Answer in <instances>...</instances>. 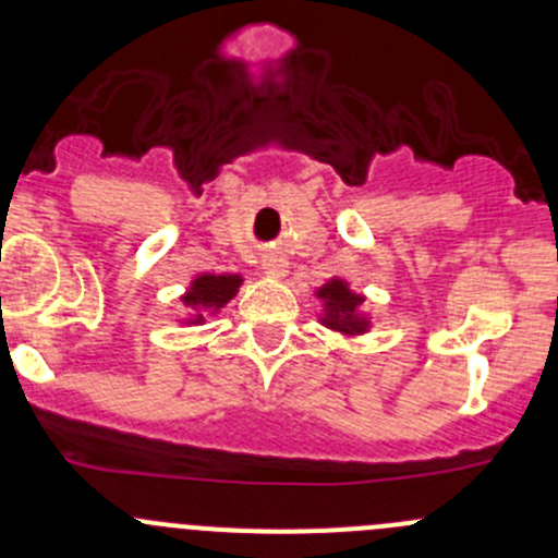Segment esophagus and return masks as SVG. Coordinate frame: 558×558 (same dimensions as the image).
<instances>
[{"mask_svg": "<svg viewBox=\"0 0 558 558\" xmlns=\"http://www.w3.org/2000/svg\"><path fill=\"white\" fill-rule=\"evenodd\" d=\"M286 267H289V262H286V258H280V256H269V258H264V264H262L264 272L272 275V278H283V275H286Z\"/></svg>", "mask_w": 558, "mask_h": 558, "instance_id": "esophagus-1", "label": "esophagus"}]
</instances>
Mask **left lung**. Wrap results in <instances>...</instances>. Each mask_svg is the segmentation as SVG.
Listing matches in <instances>:
<instances>
[{"label":"left lung","instance_id":"8db88e82","mask_svg":"<svg viewBox=\"0 0 558 558\" xmlns=\"http://www.w3.org/2000/svg\"><path fill=\"white\" fill-rule=\"evenodd\" d=\"M320 300L326 302V315H324V324L329 329L337 331H345V335H362L367 329V320L364 315H359V305H362V296L353 294L348 289V283L342 280H331L326 283L324 289L318 291Z\"/></svg>","mask_w":558,"mask_h":558}]
</instances>
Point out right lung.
Here are the masks:
<instances>
[{
  "instance_id": "add662e5",
  "label": "right lung",
  "mask_w": 558,
  "mask_h": 558,
  "mask_svg": "<svg viewBox=\"0 0 558 558\" xmlns=\"http://www.w3.org/2000/svg\"><path fill=\"white\" fill-rule=\"evenodd\" d=\"M240 283H243L240 275H199L189 294L183 296V302L191 307H213V311H218L238 294ZM196 320H202V315H196Z\"/></svg>"
}]
</instances>
